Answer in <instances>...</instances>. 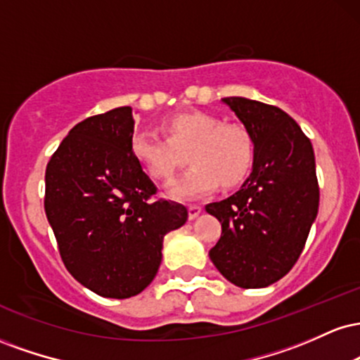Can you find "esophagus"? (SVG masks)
I'll return each mask as SVG.
<instances>
[{"label":"esophagus","mask_w":360,"mask_h":360,"mask_svg":"<svg viewBox=\"0 0 360 360\" xmlns=\"http://www.w3.org/2000/svg\"><path fill=\"white\" fill-rule=\"evenodd\" d=\"M200 213H201V206L200 205H189L188 206L189 220H194V218H196Z\"/></svg>","instance_id":"obj_1"}]
</instances>
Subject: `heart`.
I'll list each match as a JSON object with an SVG mask.
<instances>
[{
    "label": "heart",
    "instance_id": "heart-1",
    "mask_svg": "<svg viewBox=\"0 0 360 360\" xmlns=\"http://www.w3.org/2000/svg\"><path fill=\"white\" fill-rule=\"evenodd\" d=\"M167 137L140 128L130 142L131 154L154 179H167L184 162L193 164L169 184L174 198L201 196L220 183L225 188L240 183L254 159V143L245 128L205 111L176 113L164 122Z\"/></svg>",
    "mask_w": 360,
    "mask_h": 360
}]
</instances>
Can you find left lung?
<instances>
[{
    "instance_id": "8db88e82",
    "label": "left lung",
    "mask_w": 360,
    "mask_h": 360,
    "mask_svg": "<svg viewBox=\"0 0 360 360\" xmlns=\"http://www.w3.org/2000/svg\"><path fill=\"white\" fill-rule=\"evenodd\" d=\"M254 143V166L237 193L206 205L221 223L210 259L235 286L266 288L291 271L320 201L311 142L286 111L247 98H223Z\"/></svg>"
}]
</instances>
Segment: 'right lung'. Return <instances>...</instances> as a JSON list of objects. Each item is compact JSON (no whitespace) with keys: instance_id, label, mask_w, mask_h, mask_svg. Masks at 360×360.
I'll return each mask as SVG.
<instances>
[{"instance_id":"1","label":"right lung","mask_w":360,"mask_h":360,"mask_svg":"<svg viewBox=\"0 0 360 360\" xmlns=\"http://www.w3.org/2000/svg\"><path fill=\"white\" fill-rule=\"evenodd\" d=\"M130 106L82 120L45 171V214L65 269L105 298H130L159 271L164 235L188 210L164 198L131 154Z\"/></svg>"}]
</instances>
